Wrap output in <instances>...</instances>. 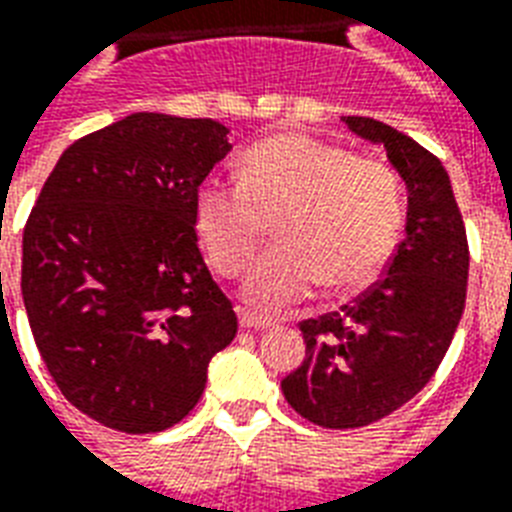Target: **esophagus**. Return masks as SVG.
Segmentation results:
<instances>
[{
	"mask_svg": "<svg viewBox=\"0 0 512 512\" xmlns=\"http://www.w3.org/2000/svg\"><path fill=\"white\" fill-rule=\"evenodd\" d=\"M239 322L244 330H265V327L273 325L271 317H263V314L249 311V308H239Z\"/></svg>",
	"mask_w": 512,
	"mask_h": 512,
	"instance_id": "obj_1",
	"label": "esophagus"
}]
</instances>
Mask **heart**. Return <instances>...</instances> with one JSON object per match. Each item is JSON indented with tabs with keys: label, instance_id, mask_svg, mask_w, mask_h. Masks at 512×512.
<instances>
[{
	"label": "heart",
	"instance_id": "b5f03b06",
	"mask_svg": "<svg viewBox=\"0 0 512 512\" xmlns=\"http://www.w3.org/2000/svg\"><path fill=\"white\" fill-rule=\"evenodd\" d=\"M263 216L279 217L282 244L252 265L241 295L273 311L306 300L322 279L333 290L373 282L403 230V185L386 163L341 144L279 134L244 152L241 182L212 179L193 198L198 241L228 276L255 255Z\"/></svg>",
	"mask_w": 512,
	"mask_h": 512
}]
</instances>
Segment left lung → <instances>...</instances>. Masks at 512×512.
Here are the masks:
<instances>
[{
  "label": "left lung",
  "mask_w": 512,
  "mask_h": 512,
  "mask_svg": "<svg viewBox=\"0 0 512 512\" xmlns=\"http://www.w3.org/2000/svg\"><path fill=\"white\" fill-rule=\"evenodd\" d=\"M381 144L408 190L405 236L381 282L341 311L300 322L306 360L282 381L284 400L319 427L384 419L419 395L446 357L467 298V233L443 163L373 117H343Z\"/></svg>",
  "instance_id": "obj_1"
}]
</instances>
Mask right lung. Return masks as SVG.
<instances>
[{
	"label": "right lung",
	"mask_w": 512,
	"mask_h": 512,
	"mask_svg": "<svg viewBox=\"0 0 512 512\" xmlns=\"http://www.w3.org/2000/svg\"><path fill=\"white\" fill-rule=\"evenodd\" d=\"M209 117L134 112L66 147L23 230L21 292L61 395L104 427H174L239 330L193 198L233 150Z\"/></svg>",
	"instance_id": "obj_1"
}]
</instances>
